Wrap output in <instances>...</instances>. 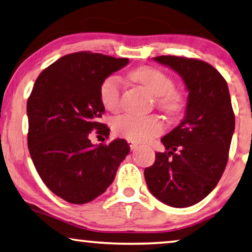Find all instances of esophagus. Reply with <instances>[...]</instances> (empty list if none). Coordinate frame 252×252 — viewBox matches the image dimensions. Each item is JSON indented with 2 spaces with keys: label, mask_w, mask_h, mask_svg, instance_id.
<instances>
[{
  "label": "esophagus",
  "mask_w": 252,
  "mask_h": 252,
  "mask_svg": "<svg viewBox=\"0 0 252 252\" xmlns=\"http://www.w3.org/2000/svg\"><path fill=\"white\" fill-rule=\"evenodd\" d=\"M129 146H130V148L132 149V150H134V149L138 147V145L136 144V142H132V141H129Z\"/></svg>",
  "instance_id": "1"
}]
</instances>
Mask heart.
<instances>
[{
	"label": "heart",
	"instance_id": "1",
	"mask_svg": "<svg viewBox=\"0 0 252 252\" xmlns=\"http://www.w3.org/2000/svg\"><path fill=\"white\" fill-rule=\"evenodd\" d=\"M130 78L155 96L157 106L166 114L173 116L182 111L185 105L182 95L173 89V80L160 70L152 66L138 67L131 71ZM99 97L107 111L119 110L121 99V81L119 77L110 76L104 79L99 88ZM113 129L118 136L126 140L146 142L163 132L164 123L155 115H123L115 120Z\"/></svg>",
	"mask_w": 252,
	"mask_h": 252
}]
</instances>
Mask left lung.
<instances>
[{
	"mask_svg": "<svg viewBox=\"0 0 252 252\" xmlns=\"http://www.w3.org/2000/svg\"><path fill=\"white\" fill-rule=\"evenodd\" d=\"M153 60L175 71L189 94L185 118L162 138L167 152L156 153L155 163L145 168L146 183L164 204L189 207L212 192L226 166L235 126L230 93L222 74L200 60Z\"/></svg>",
	"mask_w": 252,
	"mask_h": 252,
	"instance_id": "obj_1",
	"label": "left lung"
}]
</instances>
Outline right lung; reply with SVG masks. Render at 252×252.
I'll list each match as a JSON object with an SVG mask.
<instances>
[{"mask_svg": "<svg viewBox=\"0 0 252 252\" xmlns=\"http://www.w3.org/2000/svg\"><path fill=\"white\" fill-rule=\"evenodd\" d=\"M129 59L78 52L59 59L39 74L27 102L28 148L40 179L52 192L82 205L104 193L130 152L125 139L95 146L89 134L108 137L100 122L99 88Z\"/></svg>", "mask_w": 252, "mask_h": 252, "instance_id": "right-lung-1", "label": "right lung"}]
</instances>
